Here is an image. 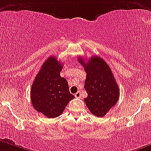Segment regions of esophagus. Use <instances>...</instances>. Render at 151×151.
Returning <instances> with one entry per match:
<instances>
[{"label": "esophagus", "instance_id": "1", "mask_svg": "<svg viewBox=\"0 0 151 151\" xmlns=\"http://www.w3.org/2000/svg\"><path fill=\"white\" fill-rule=\"evenodd\" d=\"M74 96H75L76 98H81V92H77V93H75V95H74Z\"/></svg>", "mask_w": 151, "mask_h": 151}]
</instances>
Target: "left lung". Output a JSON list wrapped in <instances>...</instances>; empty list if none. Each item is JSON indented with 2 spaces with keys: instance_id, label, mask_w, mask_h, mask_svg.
<instances>
[{
  "instance_id": "left-lung-1",
  "label": "left lung",
  "mask_w": 151,
  "mask_h": 151,
  "mask_svg": "<svg viewBox=\"0 0 151 151\" xmlns=\"http://www.w3.org/2000/svg\"><path fill=\"white\" fill-rule=\"evenodd\" d=\"M78 62L86 73L84 88L88 96L84 99L86 105L92 114L102 117L117 102L119 86L111 68L102 59L96 55L86 62L78 57Z\"/></svg>"
}]
</instances>
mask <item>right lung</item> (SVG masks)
Returning a JSON list of instances; mask_svg holds the SVG:
<instances>
[{"mask_svg": "<svg viewBox=\"0 0 151 151\" xmlns=\"http://www.w3.org/2000/svg\"><path fill=\"white\" fill-rule=\"evenodd\" d=\"M62 65L56 58L49 57L37 74L31 89V100L34 108L48 118L62 114L74 96L69 92L68 84L60 76Z\"/></svg>", "mask_w": 151, "mask_h": 151, "instance_id": "obj_1", "label": "right lung"}]
</instances>
